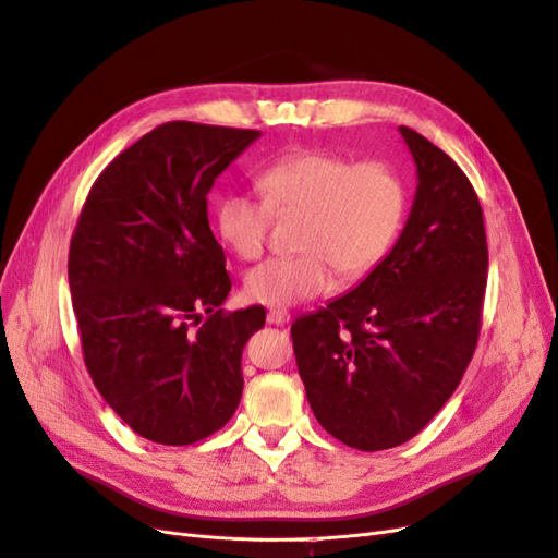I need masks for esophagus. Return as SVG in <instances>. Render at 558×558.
I'll list each match as a JSON object with an SVG mask.
<instances>
[{
    "label": "esophagus",
    "instance_id": "34e87169",
    "mask_svg": "<svg viewBox=\"0 0 558 558\" xmlns=\"http://www.w3.org/2000/svg\"><path fill=\"white\" fill-rule=\"evenodd\" d=\"M289 320H291V314L286 310H269L267 312V324L283 326V324H289Z\"/></svg>",
    "mask_w": 558,
    "mask_h": 558
}]
</instances>
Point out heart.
I'll return each mask as SVG.
<instances>
[{
    "label": "heart",
    "instance_id": "heart-1",
    "mask_svg": "<svg viewBox=\"0 0 558 558\" xmlns=\"http://www.w3.org/2000/svg\"><path fill=\"white\" fill-rule=\"evenodd\" d=\"M262 199L226 193L214 228L240 260L263 256L272 214L300 216L298 256L269 258L246 275V293L269 307H293L369 272L391 248L404 216V185L381 160L351 162L328 150L286 156L256 177Z\"/></svg>",
    "mask_w": 558,
    "mask_h": 558
}]
</instances>
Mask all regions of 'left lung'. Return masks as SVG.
<instances>
[{"mask_svg":"<svg viewBox=\"0 0 558 558\" xmlns=\"http://www.w3.org/2000/svg\"><path fill=\"white\" fill-rule=\"evenodd\" d=\"M400 134L418 183L396 246L356 289L291 326L316 421L361 451L412 440L442 410L475 353L486 291L475 189L442 148Z\"/></svg>","mask_w":558,"mask_h":558,"instance_id":"1","label":"left lung"}]
</instances>
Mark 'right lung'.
Wrapping results in <instances>:
<instances>
[{
	"label": "right lung",
	"instance_id": "obj_1",
	"mask_svg": "<svg viewBox=\"0 0 558 558\" xmlns=\"http://www.w3.org/2000/svg\"><path fill=\"white\" fill-rule=\"evenodd\" d=\"M258 137L158 125L109 162L81 209L66 272L83 361L109 408L150 442L205 440L240 404L242 351L265 310H221L232 283L207 195Z\"/></svg>",
	"mask_w": 558,
	"mask_h": 558
}]
</instances>
